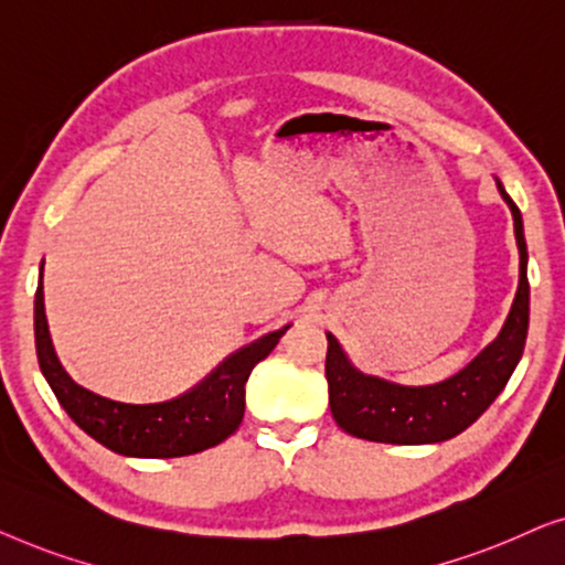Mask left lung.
Listing matches in <instances>:
<instances>
[{
	"instance_id": "8db88e82",
	"label": "left lung",
	"mask_w": 565,
	"mask_h": 565,
	"mask_svg": "<svg viewBox=\"0 0 565 565\" xmlns=\"http://www.w3.org/2000/svg\"><path fill=\"white\" fill-rule=\"evenodd\" d=\"M497 186L512 210L514 237H518L520 248V286L502 332L463 371L430 386H399L361 373L353 369L343 348L328 332L324 376L330 386V409L340 430L373 443H443L473 425L489 409V404L502 394L512 371L518 369L524 340H527L530 284L522 214L499 179Z\"/></svg>"
}]
</instances>
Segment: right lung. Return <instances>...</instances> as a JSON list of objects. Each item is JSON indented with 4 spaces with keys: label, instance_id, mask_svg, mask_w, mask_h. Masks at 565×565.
Returning a JSON list of instances; mask_svg holds the SVG:
<instances>
[{
    "label": "right lung",
    "instance_id": "1",
    "mask_svg": "<svg viewBox=\"0 0 565 565\" xmlns=\"http://www.w3.org/2000/svg\"><path fill=\"white\" fill-rule=\"evenodd\" d=\"M289 324L256 343L241 348L177 399L158 404H122L78 386L55 359L47 332L43 289L35 294V351L38 363L55 399L86 435L105 448L130 458H179L214 448L243 423L245 381L253 365L264 361Z\"/></svg>",
    "mask_w": 565,
    "mask_h": 565
}]
</instances>
